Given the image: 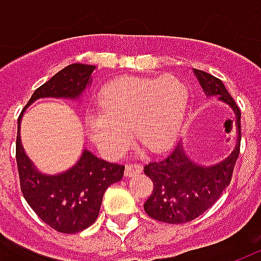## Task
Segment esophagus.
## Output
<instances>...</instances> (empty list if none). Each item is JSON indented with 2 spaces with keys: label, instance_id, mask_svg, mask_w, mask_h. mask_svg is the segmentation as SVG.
Listing matches in <instances>:
<instances>
[{
  "label": "esophagus",
  "instance_id": "1",
  "mask_svg": "<svg viewBox=\"0 0 261 261\" xmlns=\"http://www.w3.org/2000/svg\"><path fill=\"white\" fill-rule=\"evenodd\" d=\"M142 172V166L140 164H127L125 165V170L124 173L127 177H131V176H136L138 173H141Z\"/></svg>",
  "mask_w": 261,
  "mask_h": 261
}]
</instances>
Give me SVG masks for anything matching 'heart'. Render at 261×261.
<instances>
[{
	"label": "heart",
	"mask_w": 261,
	"mask_h": 261,
	"mask_svg": "<svg viewBox=\"0 0 261 261\" xmlns=\"http://www.w3.org/2000/svg\"><path fill=\"white\" fill-rule=\"evenodd\" d=\"M189 97L186 84L176 76H119L97 93L100 114L88 117V130L99 145L113 147L130 128L131 137L142 147L164 151L180 133Z\"/></svg>",
	"instance_id": "b5f03b06"
}]
</instances>
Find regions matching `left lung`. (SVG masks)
I'll return each instance as SVG.
<instances>
[{
  "instance_id": "1",
  "label": "left lung",
  "mask_w": 261,
  "mask_h": 261,
  "mask_svg": "<svg viewBox=\"0 0 261 261\" xmlns=\"http://www.w3.org/2000/svg\"><path fill=\"white\" fill-rule=\"evenodd\" d=\"M194 74L208 96H218L235 110L238 141L228 158L208 168L193 164L181 144L162 159L145 165L144 172L152 180L153 190L144 210L151 218L166 224H185L205 213L229 186L241 152V110L233 97L217 76L196 68Z\"/></svg>"
}]
</instances>
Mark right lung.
<instances>
[{
	"label": "right lung",
	"mask_w": 261,
	"mask_h": 261,
	"mask_svg": "<svg viewBox=\"0 0 261 261\" xmlns=\"http://www.w3.org/2000/svg\"><path fill=\"white\" fill-rule=\"evenodd\" d=\"M95 65L71 64L39 86L18 117L16 165L20 192L43 222L61 233H78L96 221L103 194L110 185L120 181L124 165L99 159L84 151L71 169L57 176L39 173L23 152L19 138L22 113L39 97H78L91 82Z\"/></svg>",
	"instance_id": "obj_1"
}]
</instances>
